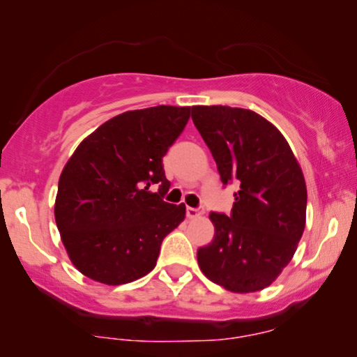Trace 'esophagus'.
<instances>
[{
  "mask_svg": "<svg viewBox=\"0 0 357 357\" xmlns=\"http://www.w3.org/2000/svg\"><path fill=\"white\" fill-rule=\"evenodd\" d=\"M202 216V209H197V208H187V218L188 219H195Z\"/></svg>",
  "mask_w": 357,
  "mask_h": 357,
  "instance_id": "obj_1",
  "label": "esophagus"
}]
</instances>
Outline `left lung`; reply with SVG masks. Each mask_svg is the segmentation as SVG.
Here are the masks:
<instances>
[{"instance_id": "1", "label": "left lung", "mask_w": 357, "mask_h": 357, "mask_svg": "<svg viewBox=\"0 0 357 357\" xmlns=\"http://www.w3.org/2000/svg\"><path fill=\"white\" fill-rule=\"evenodd\" d=\"M192 119L224 185L237 182L231 216L211 213L214 238L198 248L209 281L238 294L265 289L292 260L305 229L307 187L291 146L247 109L195 105Z\"/></svg>"}]
</instances>
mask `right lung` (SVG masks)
I'll use <instances>...</instances> for the list:
<instances>
[{"mask_svg": "<svg viewBox=\"0 0 357 357\" xmlns=\"http://www.w3.org/2000/svg\"><path fill=\"white\" fill-rule=\"evenodd\" d=\"M190 107L158 105L107 120L81 141L60 175L55 221L76 270L120 286L154 270L160 243L185 219L165 203L162 158L188 123ZM158 183L160 192H151Z\"/></svg>", "mask_w": 357, "mask_h": 357, "instance_id": "right-lung-1", "label": "right lung"}]
</instances>
